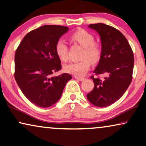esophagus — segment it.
<instances>
[{
	"label": "esophagus",
	"mask_w": 146,
	"mask_h": 146,
	"mask_svg": "<svg viewBox=\"0 0 146 146\" xmlns=\"http://www.w3.org/2000/svg\"><path fill=\"white\" fill-rule=\"evenodd\" d=\"M74 78L76 79H77V80H80V81H83V80H85V78H83V77H78V76H74Z\"/></svg>",
	"instance_id": "1"
}]
</instances>
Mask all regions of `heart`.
I'll list each match as a JSON object with an SVG mask.
<instances>
[{
  "instance_id": "1",
  "label": "heart",
  "mask_w": 146,
  "mask_h": 146,
  "mask_svg": "<svg viewBox=\"0 0 146 146\" xmlns=\"http://www.w3.org/2000/svg\"><path fill=\"white\" fill-rule=\"evenodd\" d=\"M73 41L78 43L84 47L81 61L72 62L64 66V70L68 73L76 76H82L90 68L91 62H98L102 56V47L100 44L95 42L94 37L89 32L84 29L75 31L70 36ZM56 53L62 61H66L68 58V46L64 40H59L55 46Z\"/></svg>"
}]
</instances>
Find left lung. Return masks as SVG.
<instances>
[{
    "label": "left lung",
    "mask_w": 146,
    "mask_h": 146,
    "mask_svg": "<svg viewBox=\"0 0 146 146\" xmlns=\"http://www.w3.org/2000/svg\"><path fill=\"white\" fill-rule=\"evenodd\" d=\"M100 36L102 56L94 70L96 75H107L103 80L92 76L94 88L86 95L90 103L106 107L122 96L132 80L134 58L131 46L123 34L105 24H92Z\"/></svg>",
    "instance_id": "left-lung-1"
}]
</instances>
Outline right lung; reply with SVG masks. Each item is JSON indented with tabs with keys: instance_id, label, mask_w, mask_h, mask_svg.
I'll return each mask as SVG.
<instances>
[{
	"instance_id": "right-lung-1",
	"label": "right lung",
	"mask_w": 146,
	"mask_h": 146,
	"mask_svg": "<svg viewBox=\"0 0 146 146\" xmlns=\"http://www.w3.org/2000/svg\"><path fill=\"white\" fill-rule=\"evenodd\" d=\"M68 31L64 26H42L28 33L16 51V82L26 98L37 106L48 108L57 102L72 78L67 73L50 76L61 70L55 46Z\"/></svg>"
}]
</instances>
